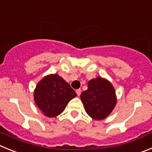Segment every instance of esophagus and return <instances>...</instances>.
I'll return each mask as SVG.
<instances>
[{"mask_svg":"<svg viewBox=\"0 0 152 152\" xmlns=\"http://www.w3.org/2000/svg\"><path fill=\"white\" fill-rule=\"evenodd\" d=\"M76 94H77L78 96H79V95H80V94H81V89H80V88H79V89L76 90Z\"/></svg>","mask_w":152,"mask_h":152,"instance_id":"34e87169","label":"esophagus"}]
</instances>
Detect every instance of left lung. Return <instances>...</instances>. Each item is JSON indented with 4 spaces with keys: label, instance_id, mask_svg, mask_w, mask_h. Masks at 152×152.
<instances>
[{
    "label": "left lung",
    "instance_id": "obj_1",
    "mask_svg": "<svg viewBox=\"0 0 152 152\" xmlns=\"http://www.w3.org/2000/svg\"><path fill=\"white\" fill-rule=\"evenodd\" d=\"M80 98L86 113L95 120H102L108 117L117 104V95L113 85L101 76L88 81V89L82 92Z\"/></svg>",
    "mask_w": 152,
    "mask_h": 152
}]
</instances>
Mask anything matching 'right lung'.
I'll return each mask as SVG.
<instances>
[{"label": "right lung", "instance_id": "add662e5", "mask_svg": "<svg viewBox=\"0 0 152 152\" xmlns=\"http://www.w3.org/2000/svg\"><path fill=\"white\" fill-rule=\"evenodd\" d=\"M76 97L74 90L61 76L49 74L42 78L34 91L37 107L48 117L61 114L70 100Z\"/></svg>", "mask_w": 152, "mask_h": 152}]
</instances>
